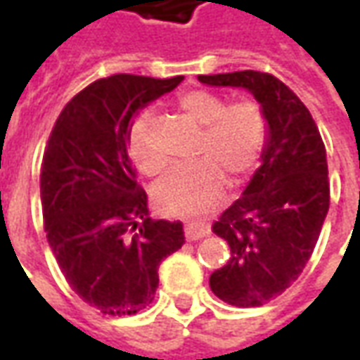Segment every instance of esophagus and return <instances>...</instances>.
<instances>
[{
    "mask_svg": "<svg viewBox=\"0 0 360 360\" xmlns=\"http://www.w3.org/2000/svg\"><path fill=\"white\" fill-rule=\"evenodd\" d=\"M210 235V226L208 224H200V221H191L185 226V237L188 241H198L202 237Z\"/></svg>",
    "mask_w": 360,
    "mask_h": 360,
    "instance_id": "obj_1",
    "label": "esophagus"
}]
</instances>
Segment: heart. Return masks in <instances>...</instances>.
Returning <instances> with one entry per match:
<instances>
[{
	"label": "heart",
	"instance_id": "1",
	"mask_svg": "<svg viewBox=\"0 0 360 360\" xmlns=\"http://www.w3.org/2000/svg\"><path fill=\"white\" fill-rule=\"evenodd\" d=\"M179 110L204 127L195 164L177 165L154 187L158 210L169 216H196L218 202L226 187L247 177L260 160L266 142V117L252 100L227 103L210 90H188L177 100ZM129 152L146 175H158L165 158L152 139V113L142 111L129 131Z\"/></svg>",
	"mask_w": 360,
	"mask_h": 360
}]
</instances>
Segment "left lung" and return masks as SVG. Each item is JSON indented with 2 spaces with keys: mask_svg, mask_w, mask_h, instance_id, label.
<instances>
[{
  "mask_svg": "<svg viewBox=\"0 0 360 360\" xmlns=\"http://www.w3.org/2000/svg\"><path fill=\"white\" fill-rule=\"evenodd\" d=\"M208 86L245 89L266 117L260 167L212 231L231 257L210 276V289L235 307H260L301 276L330 208L324 142L307 105L260 71L200 75Z\"/></svg>",
  "mask_w": 360,
  "mask_h": 360,
  "instance_id": "8db88e82",
  "label": "left lung"
}]
</instances>
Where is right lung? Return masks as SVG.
<instances>
[{
    "instance_id": "obj_1",
    "label": "right lung",
    "mask_w": 360,
    "mask_h": 360,
    "mask_svg": "<svg viewBox=\"0 0 360 360\" xmlns=\"http://www.w3.org/2000/svg\"><path fill=\"white\" fill-rule=\"evenodd\" d=\"M181 81L113 75L92 82L59 113L44 152L40 198L50 249L71 289L103 314L146 309L162 260L185 243L181 221L148 216L129 158L133 119Z\"/></svg>"
}]
</instances>
